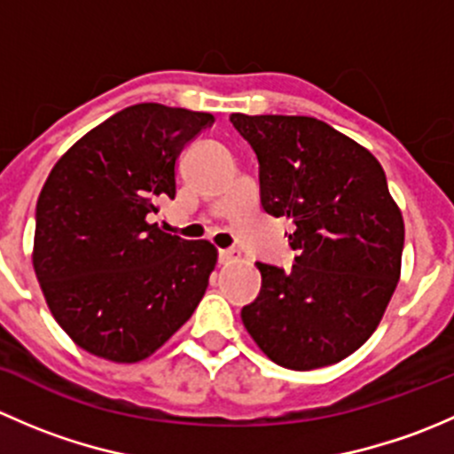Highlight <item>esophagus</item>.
<instances>
[{"instance_id":"obj_1","label":"esophagus","mask_w":454,"mask_h":454,"mask_svg":"<svg viewBox=\"0 0 454 454\" xmlns=\"http://www.w3.org/2000/svg\"><path fill=\"white\" fill-rule=\"evenodd\" d=\"M239 259L241 254L237 250H219V263H235Z\"/></svg>"}]
</instances>
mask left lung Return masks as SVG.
I'll use <instances>...</instances> for the list:
<instances>
[{
	"mask_svg": "<svg viewBox=\"0 0 454 454\" xmlns=\"http://www.w3.org/2000/svg\"><path fill=\"white\" fill-rule=\"evenodd\" d=\"M259 160L261 206L287 217L290 270L256 263L246 329L286 369L329 367L369 340L400 281L404 219L371 151L309 116L232 114Z\"/></svg>",
	"mask_w": 454,
	"mask_h": 454,
	"instance_id": "left-lung-1",
	"label": "left lung"
}]
</instances>
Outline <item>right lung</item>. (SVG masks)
Instances as JSON below:
<instances>
[{
    "label": "right lung",
    "mask_w": 454,
    "mask_h": 454,
    "mask_svg": "<svg viewBox=\"0 0 454 454\" xmlns=\"http://www.w3.org/2000/svg\"><path fill=\"white\" fill-rule=\"evenodd\" d=\"M213 114L140 103L70 146L39 201L32 265L63 332L90 354L140 363L195 312L217 263L210 241L168 235L177 155Z\"/></svg>",
    "instance_id": "obj_1"
}]
</instances>
